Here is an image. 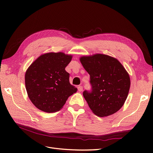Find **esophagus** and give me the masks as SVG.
<instances>
[{
  "mask_svg": "<svg viewBox=\"0 0 153 153\" xmlns=\"http://www.w3.org/2000/svg\"><path fill=\"white\" fill-rule=\"evenodd\" d=\"M78 90L79 92H82L83 90V87L82 86H78Z\"/></svg>",
  "mask_w": 153,
  "mask_h": 153,
  "instance_id": "obj_1",
  "label": "esophagus"
}]
</instances>
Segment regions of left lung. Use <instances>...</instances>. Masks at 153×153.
Here are the masks:
<instances>
[{"mask_svg":"<svg viewBox=\"0 0 153 153\" xmlns=\"http://www.w3.org/2000/svg\"><path fill=\"white\" fill-rule=\"evenodd\" d=\"M80 61L90 75L91 92L83 96L89 108L99 117L117 112L124 104L130 88V78L117 59L96 53L82 56Z\"/></svg>","mask_w":153,"mask_h":153,"instance_id":"left-lung-1","label":"left lung"}]
</instances>
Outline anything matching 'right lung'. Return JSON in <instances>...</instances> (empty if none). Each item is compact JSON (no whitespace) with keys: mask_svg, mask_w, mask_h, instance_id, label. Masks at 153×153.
I'll return each mask as SVG.
<instances>
[{"mask_svg":"<svg viewBox=\"0 0 153 153\" xmlns=\"http://www.w3.org/2000/svg\"><path fill=\"white\" fill-rule=\"evenodd\" d=\"M73 56L63 52L41 55L27 69L25 84L29 98L41 111L53 113L61 110L77 88L69 83L65 68Z\"/></svg>","mask_w":153,"mask_h":153,"instance_id":"1","label":"right lung"}]
</instances>
